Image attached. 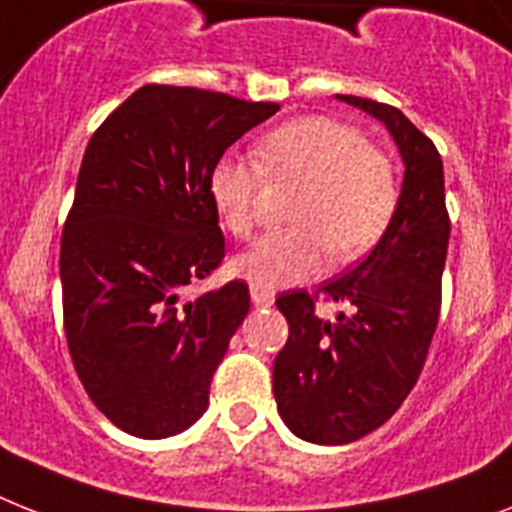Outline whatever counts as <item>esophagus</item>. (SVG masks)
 Masks as SVG:
<instances>
[{
	"label": "esophagus",
	"mask_w": 512,
	"mask_h": 512,
	"mask_svg": "<svg viewBox=\"0 0 512 512\" xmlns=\"http://www.w3.org/2000/svg\"><path fill=\"white\" fill-rule=\"evenodd\" d=\"M251 298L256 306L266 308L272 306L274 303V290H269V287H259V285H251Z\"/></svg>",
	"instance_id": "obj_1"
}]
</instances>
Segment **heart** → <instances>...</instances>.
Here are the masks:
<instances>
[{
	"label": "heart",
	"instance_id": "1",
	"mask_svg": "<svg viewBox=\"0 0 512 512\" xmlns=\"http://www.w3.org/2000/svg\"><path fill=\"white\" fill-rule=\"evenodd\" d=\"M259 164L222 156L209 175V196L235 238H251L259 222V190L272 180H301L293 227L269 232L235 261L243 280L280 287L311 280L324 264L353 261L377 246L398 209V170L390 154L366 143L348 122L308 114L269 130L256 141Z\"/></svg>",
	"mask_w": 512,
	"mask_h": 512
}]
</instances>
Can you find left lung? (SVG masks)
Returning <instances> with one entry per match:
<instances>
[{"label":"left lung","instance_id":"left-lung-1","mask_svg":"<svg viewBox=\"0 0 512 512\" xmlns=\"http://www.w3.org/2000/svg\"><path fill=\"white\" fill-rule=\"evenodd\" d=\"M387 125L405 162L398 209L382 240L319 290H287L277 308L290 337L274 358L272 390L290 432L314 445H348L398 411L416 387L442 306L450 214L442 156L400 109L337 96ZM319 297L346 311L329 323Z\"/></svg>","mask_w":512,"mask_h":512}]
</instances>
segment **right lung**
Segmentation results:
<instances>
[{
    "label": "right lung",
    "instance_id": "1",
    "mask_svg": "<svg viewBox=\"0 0 512 512\" xmlns=\"http://www.w3.org/2000/svg\"><path fill=\"white\" fill-rule=\"evenodd\" d=\"M277 109L149 83L88 141L59 246L62 316L78 379L122 432L172 437L209 405L251 308L243 280L185 298L225 259L209 175Z\"/></svg>",
    "mask_w": 512,
    "mask_h": 512
}]
</instances>
